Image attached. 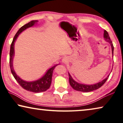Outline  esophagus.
Returning a JSON list of instances; mask_svg holds the SVG:
<instances>
[{
  "instance_id": "obj_1",
  "label": "esophagus",
  "mask_w": 123,
  "mask_h": 123,
  "mask_svg": "<svg viewBox=\"0 0 123 123\" xmlns=\"http://www.w3.org/2000/svg\"><path fill=\"white\" fill-rule=\"evenodd\" d=\"M67 58H66V57H65V58H64L63 59V62H64V63H65V62H67Z\"/></svg>"
}]
</instances>
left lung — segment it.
I'll return each instance as SVG.
<instances>
[{
    "mask_svg": "<svg viewBox=\"0 0 123 123\" xmlns=\"http://www.w3.org/2000/svg\"><path fill=\"white\" fill-rule=\"evenodd\" d=\"M104 37L105 38V40L106 41L109 42L110 43L112 49V53L113 54L114 53V46L112 44V41H111L110 37H109V33L107 32L105 30L104 31ZM109 77V75L107 77V78H106L105 80H104L102 81L99 82L98 83L95 84V85H83V84H80L79 83H77V82H75L74 80H73L72 77H71L69 74V81L70 85L71 86V87L73 88L74 90L78 91L80 92H89L92 91L97 90V89L100 88L102 85H104V84L105 83L107 79H108Z\"/></svg>",
    "mask_w": 123,
    "mask_h": 123,
    "instance_id": "8db88e82",
    "label": "left lung"
}]
</instances>
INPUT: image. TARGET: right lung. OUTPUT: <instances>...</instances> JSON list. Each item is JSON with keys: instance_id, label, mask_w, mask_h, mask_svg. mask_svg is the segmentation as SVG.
Returning <instances> with one entry per match:
<instances>
[{"instance_id": "obj_1", "label": "right lung", "mask_w": 123, "mask_h": 123, "mask_svg": "<svg viewBox=\"0 0 123 123\" xmlns=\"http://www.w3.org/2000/svg\"><path fill=\"white\" fill-rule=\"evenodd\" d=\"M38 21L37 20H35V21H32L30 22L29 23H27V24L23 26L21 28L18 30L17 32L13 38V40L12 41V43H11V49H10V53H9V64H10V68H11V70L12 73L14 77L15 80H17L18 84L24 88L25 90L30 92H33L35 93H38V92H45L47 90H48L50 88V85L51 83V80H52V75H53V72L54 69L55 68V67L57 66L58 65H55L49 69L46 72V73L40 78V80L34 82H26L21 80L17 75L15 73L14 69L13 68V58L14 55V42L16 40V38H17L18 35L20 34L23 31L26 30V28L30 27H32L34 25L35 23L37 22Z\"/></svg>"}]
</instances>
